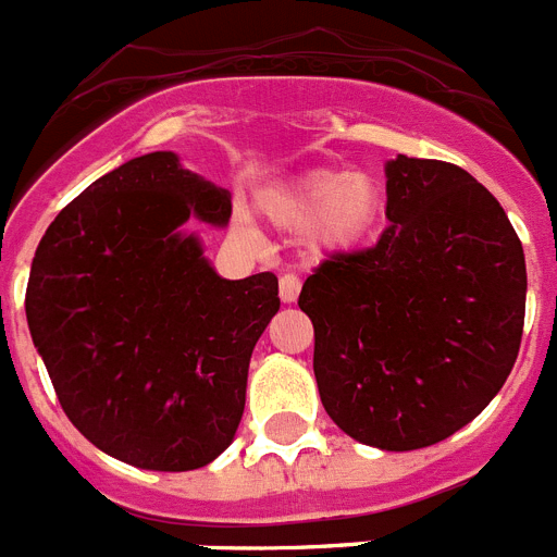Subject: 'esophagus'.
<instances>
[{"label":"esophagus","mask_w":557,"mask_h":557,"mask_svg":"<svg viewBox=\"0 0 557 557\" xmlns=\"http://www.w3.org/2000/svg\"><path fill=\"white\" fill-rule=\"evenodd\" d=\"M297 297H300V277L283 274V277H280V300L297 302Z\"/></svg>","instance_id":"esophagus-1"}]
</instances>
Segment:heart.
I'll return each instance as SVG.
<instances>
[{
	"label": "heart",
	"mask_w": 557,
	"mask_h": 557,
	"mask_svg": "<svg viewBox=\"0 0 557 557\" xmlns=\"http://www.w3.org/2000/svg\"><path fill=\"white\" fill-rule=\"evenodd\" d=\"M265 214L283 228H308L314 255L357 249L376 232L385 189L368 172L311 170L265 198Z\"/></svg>",
	"instance_id": "b5f03b06"
}]
</instances>
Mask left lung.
<instances>
[{
    "label": "left lung",
    "mask_w": 557,
    "mask_h": 557,
    "mask_svg": "<svg viewBox=\"0 0 557 557\" xmlns=\"http://www.w3.org/2000/svg\"><path fill=\"white\" fill-rule=\"evenodd\" d=\"M387 221L373 249L306 280L325 413L380 450H419L473 422L516 366L527 263L502 203L461 166L385 163Z\"/></svg>",
    "instance_id": "8db88e82"
}]
</instances>
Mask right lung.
Listing matches in <instances>:
<instances>
[{
    "mask_svg": "<svg viewBox=\"0 0 557 557\" xmlns=\"http://www.w3.org/2000/svg\"><path fill=\"white\" fill-rule=\"evenodd\" d=\"M228 218V189L149 152L98 177L41 237L27 329L67 419L112 459L184 473L235 438L280 297L271 271L223 280L186 232Z\"/></svg>",
    "mask_w": 557,
    "mask_h": 557,
    "instance_id": "add662e5",
    "label": "right lung"
}]
</instances>
